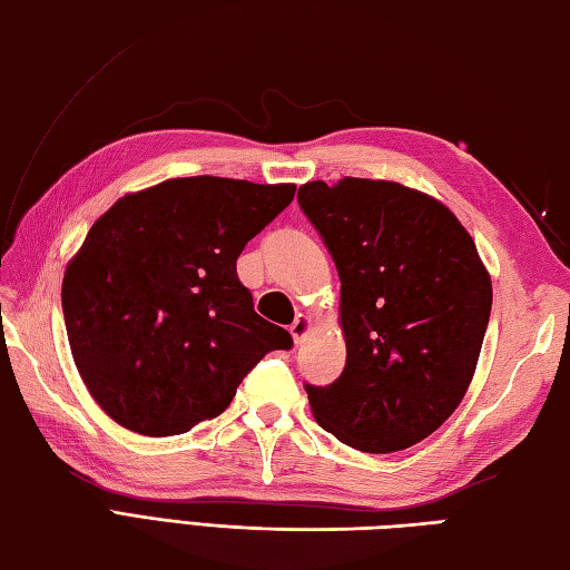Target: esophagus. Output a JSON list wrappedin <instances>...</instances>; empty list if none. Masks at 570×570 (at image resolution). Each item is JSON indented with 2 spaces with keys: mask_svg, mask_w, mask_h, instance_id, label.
Listing matches in <instances>:
<instances>
[{
  "mask_svg": "<svg viewBox=\"0 0 570 570\" xmlns=\"http://www.w3.org/2000/svg\"><path fill=\"white\" fill-rule=\"evenodd\" d=\"M311 328H313V323H311V318L308 316H296V321L288 325V331H292V337H294V343L298 345L301 341H304V337L311 333Z\"/></svg>",
  "mask_w": 570,
  "mask_h": 570,
  "instance_id": "34e87169",
  "label": "esophagus"
}]
</instances>
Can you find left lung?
<instances>
[{
	"mask_svg": "<svg viewBox=\"0 0 570 570\" xmlns=\"http://www.w3.org/2000/svg\"><path fill=\"white\" fill-rule=\"evenodd\" d=\"M341 276L345 370L306 384L337 441L365 453L416 445L463 402L492 308V282L458 217L394 180L345 176L298 188Z\"/></svg>",
	"mask_w": 570,
	"mask_h": 570,
	"instance_id": "8db88e82",
	"label": "left lung"
}]
</instances>
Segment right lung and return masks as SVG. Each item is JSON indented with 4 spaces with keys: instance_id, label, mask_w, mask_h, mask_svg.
<instances>
[{
    "instance_id": "right-lung-1",
    "label": "right lung",
    "mask_w": 570,
    "mask_h": 570,
    "mask_svg": "<svg viewBox=\"0 0 570 570\" xmlns=\"http://www.w3.org/2000/svg\"><path fill=\"white\" fill-rule=\"evenodd\" d=\"M294 184L190 176L127 193L66 266L72 360L107 416L141 435L215 419L288 331L254 311L237 257Z\"/></svg>"
}]
</instances>
